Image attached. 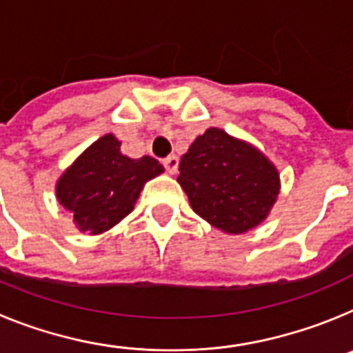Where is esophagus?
I'll list each match as a JSON object with an SVG mask.
<instances>
[{
    "label": "esophagus",
    "mask_w": 353,
    "mask_h": 353,
    "mask_svg": "<svg viewBox=\"0 0 353 353\" xmlns=\"http://www.w3.org/2000/svg\"><path fill=\"white\" fill-rule=\"evenodd\" d=\"M162 166L170 174H174L179 171V157L176 155H168L164 161H162Z\"/></svg>",
    "instance_id": "1"
}]
</instances>
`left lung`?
I'll list each match as a JSON object with an SVG mask.
<instances>
[{"label":"left lung","mask_w":353,"mask_h":353,"mask_svg":"<svg viewBox=\"0 0 353 353\" xmlns=\"http://www.w3.org/2000/svg\"><path fill=\"white\" fill-rule=\"evenodd\" d=\"M179 170L192 210L235 235L258 226L279 192V174L267 157L221 129L198 136Z\"/></svg>","instance_id":"1"}]
</instances>
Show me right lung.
<instances>
[{
    "instance_id": "1",
    "label": "right lung",
    "mask_w": 353,
    "mask_h": 353,
    "mask_svg": "<svg viewBox=\"0 0 353 353\" xmlns=\"http://www.w3.org/2000/svg\"><path fill=\"white\" fill-rule=\"evenodd\" d=\"M162 171L164 168L154 157L121 155L120 141L108 134L65 171L56 196L74 214L81 232L97 235L130 214L143 185Z\"/></svg>"
}]
</instances>
